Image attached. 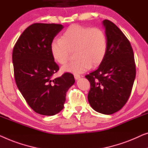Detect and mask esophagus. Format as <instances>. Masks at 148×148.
Segmentation results:
<instances>
[{
  "label": "esophagus",
  "mask_w": 148,
  "mask_h": 148,
  "mask_svg": "<svg viewBox=\"0 0 148 148\" xmlns=\"http://www.w3.org/2000/svg\"><path fill=\"white\" fill-rule=\"evenodd\" d=\"M74 78L76 79V80H78V79H79V78H80V74H74Z\"/></svg>",
  "instance_id": "1"
}]
</instances>
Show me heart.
Segmentation results:
<instances>
[{
  "mask_svg": "<svg viewBox=\"0 0 148 148\" xmlns=\"http://www.w3.org/2000/svg\"><path fill=\"white\" fill-rule=\"evenodd\" d=\"M108 49L105 32L99 27H89L80 25L69 27L60 39H54L50 44L53 59L60 64L70 60L71 52L75 51L78 58L62 67L64 72L82 73L93 66L101 64Z\"/></svg>",
  "mask_w": 148,
  "mask_h": 148,
  "instance_id": "b5f03b06",
  "label": "heart"
}]
</instances>
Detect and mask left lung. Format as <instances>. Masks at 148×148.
Here are the masks:
<instances>
[{
    "instance_id": "obj_1",
    "label": "left lung",
    "mask_w": 148,
    "mask_h": 148,
    "mask_svg": "<svg viewBox=\"0 0 148 148\" xmlns=\"http://www.w3.org/2000/svg\"><path fill=\"white\" fill-rule=\"evenodd\" d=\"M108 40L105 59L85 77L90 83L88 100L95 111L111 115L125 105L136 78L134 54L128 39L111 21H103Z\"/></svg>"
}]
</instances>
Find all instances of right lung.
I'll list each match as a JSON object with an SVG mask.
<instances>
[{
  "label": "right lung",
  "mask_w": 148,
  "mask_h": 148,
  "mask_svg": "<svg viewBox=\"0 0 148 148\" xmlns=\"http://www.w3.org/2000/svg\"><path fill=\"white\" fill-rule=\"evenodd\" d=\"M64 28L60 24L34 23L18 39L12 51L14 76L18 90L29 107L40 115L51 116L61 111L66 94L75 82L66 72L53 78L59 70L50 44Z\"/></svg>",
  "instance_id": "obj_1"
}]
</instances>
